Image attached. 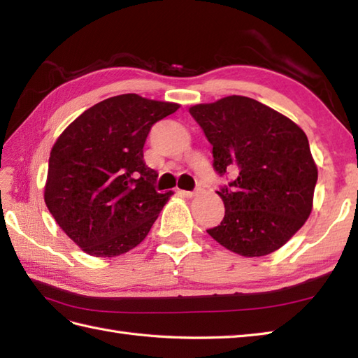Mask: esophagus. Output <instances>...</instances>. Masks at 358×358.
<instances>
[{"instance_id": "esophagus-1", "label": "esophagus", "mask_w": 358, "mask_h": 358, "mask_svg": "<svg viewBox=\"0 0 358 358\" xmlns=\"http://www.w3.org/2000/svg\"><path fill=\"white\" fill-rule=\"evenodd\" d=\"M180 194H181V195H185V196H187V199H192V196H195V195H196V192H191V191H180Z\"/></svg>"}]
</instances>
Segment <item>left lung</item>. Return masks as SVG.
Listing matches in <instances>:
<instances>
[{
	"instance_id": "obj_1",
	"label": "left lung",
	"mask_w": 358,
	"mask_h": 358,
	"mask_svg": "<svg viewBox=\"0 0 358 358\" xmlns=\"http://www.w3.org/2000/svg\"><path fill=\"white\" fill-rule=\"evenodd\" d=\"M189 113L212 144L214 169L237 175L217 191L224 218L208 234L241 257H264L286 245L314 206L318 171L303 129L241 95L191 106Z\"/></svg>"
}]
</instances>
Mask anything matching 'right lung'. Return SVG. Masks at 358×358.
<instances>
[{
  "label": "right lung",
  "mask_w": 358,
  "mask_h": 358,
  "mask_svg": "<svg viewBox=\"0 0 358 358\" xmlns=\"http://www.w3.org/2000/svg\"><path fill=\"white\" fill-rule=\"evenodd\" d=\"M180 108L136 94L110 96L75 118L50 150L44 201L57 224L92 257L138 246L173 192L158 194V173L143 146L150 127Z\"/></svg>",
  "instance_id": "obj_1"
}]
</instances>
